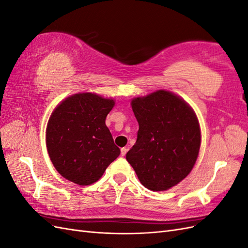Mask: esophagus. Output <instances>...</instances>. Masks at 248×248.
Listing matches in <instances>:
<instances>
[{
	"label": "esophagus",
	"mask_w": 248,
	"mask_h": 248,
	"mask_svg": "<svg viewBox=\"0 0 248 248\" xmlns=\"http://www.w3.org/2000/svg\"><path fill=\"white\" fill-rule=\"evenodd\" d=\"M127 151H128V149L125 148V147L122 148V149H121V155H122V156H125L126 153H127Z\"/></svg>",
	"instance_id": "obj_1"
}]
</instances>
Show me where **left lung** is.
<instances>
[{"mask_svg":"<svg viewBox=\"0 0 248 248\" xmlns=\"http://www.w3.org/2000/svg\"><path fill=\"white\" fill-rule=\"evenodd\" d=\"M131 108L139 131L126 159L146 188L168 190L188 176L197 161L201 129L196 112L166 90L133 98Z\"/></svg>","mask_w":248,"mask_h":248,"instance_id":"1","label":"left lung"}]
</instances>
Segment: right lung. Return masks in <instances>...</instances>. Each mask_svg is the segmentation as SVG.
I'll list each match as a JSON object with an SVG mask.
<instances>
[{
    "instance_id": "add662e5",
    "label": "right lung",
    "mask_w": 248,
    "mask_h": 248,
    "mask_svg": "<svg viewBox=\"0 0 248 248\" xmlns=\"http://www.w3.org/2000/svg\"><path fill=\"white\" fill-rule=\"evenodd\" d=\"M114 99L95 93L67 97L51 112L46 148L59 174L78 185L93 184L120 155L106 125Z\"/></svg>"
}]
</instances>
